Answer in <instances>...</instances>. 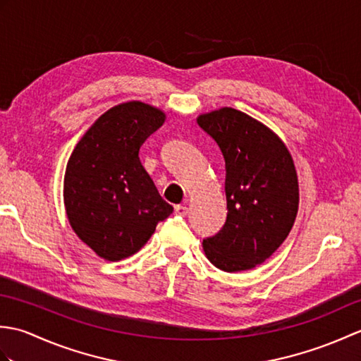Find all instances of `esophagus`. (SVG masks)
Returning a JSON list of instances; mask_svg holds the SVG:
<instances>
[{"label": "esophagus", "mask_w": 361, "mask_h": 361, "mask_svg": "<svg viewBox=\"0 0 361 361\" xmlns=\"http://www.w3.org/2000/svg\"><path fill=\"white\" fill-rule=\"evenodd\" d=\"M175 212L180 214V216H186V214H188V208H186L185 204H176V206H175Z\"/></svg>", "instance_id": "esophagus-1"}]
</instances>
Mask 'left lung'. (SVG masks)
<instances>
[{
  "label": "left lung",
  "mask_w": 361,
  "mask_h": 361,
  "mask_svg": "<svg viewBox=\"0 0 361 361\" xmlns=\"http://www.w3.org/2000/svg\"><path fill=\"white\" fill-rule=\"evenodd\" d=\"M225 159L226 221L203 240L206 257L228 273L251 270L270 257L295 224L298 175L286 144L231 106L197 118Z\"/></svg>",
  "instance_id": "obj_1"
}]
</instances>
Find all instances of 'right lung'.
Returning <instances> with one entry per match:
<instances>
[{
  "label": "right lung",
  "mask_w": 361,
  "mask_h": 361,
  "mask_svg": "<svg viewBox=\"0 0 361 361\" xmlns=\"http://www.w3.org/2000/svg\"><path fill=\"white\" fill-rule=\"evenodd\" d=\"M164 121L157 106L119 104L87 130L68 159L66 216L99 257L116 262L135 255L173 211L140 161L141 145Z\"/></svg>",
  "instance_id": "obj_1"
}]
</instances>
